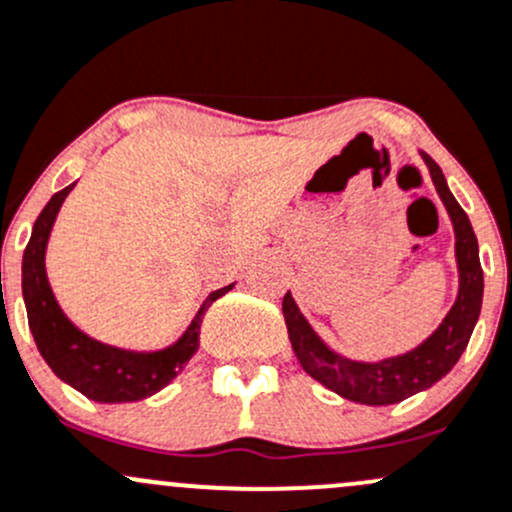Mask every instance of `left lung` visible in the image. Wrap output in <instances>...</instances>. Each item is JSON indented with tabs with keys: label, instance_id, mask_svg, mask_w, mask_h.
Returning <instances> with one entry per match:
<instances>
[{
	"label": "left lung",
	"instance_id": "obj_1",
	"mask_svg": "<svg viewBox=\"0 0 512 512\" xmlns=\"http://www.w3.org/2000/svg\"><path fill=\"white\" fill-rule=\"evenodd\" d=\"M419 157L427 164L434 188H437L451 225H454V252L456 267H459V294H456L449 314L434 328L432 336L424 338L417 348L407 353L390 355L383 360H353L333 351L311 328L306 316L299 311L292 292L284 294L282 301L289 341H292V351L297 355L301 368L316 383L341 395L343 400L358 402V405H395V402L407 400V397L439 383L454 368L461 353L466 351L473 326L481 314L483 270L481 260H478V240L471 228V220L446 186L437 161L424 152H419Z\"/></svg>",
	"mask_w": 512,
	"mask_h": 512
}]
</instances>
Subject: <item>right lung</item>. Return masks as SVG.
<instances>
[{"mask_svg":"<svg viewBox=\"0 0 512 512\" xmlns=\"http://www.w3.org/2000/svg\"><path fill=\"white\" fill-rule=\"evenodd\" d=\"M73 186L75 184L53 193L51 201L36 218L31 240L24 250L21 292H24L26 314H29V328L48 368L63 383L83 392L88 400L105 402V405L144 400L169 385L184 370V365L198 351L201 321L208 306L228 294L235 284L208 294L186 331L171 346L159 348V351H127V348L90 338L63 314L46 274L48 238H51L56 215Z\"/></svg>","mask_w":512,"mask_h":512,"instance_id":"1","label":"right lung"}]
</instances>
